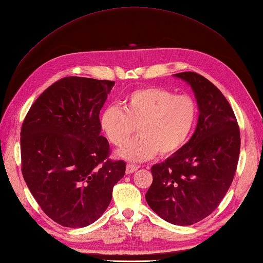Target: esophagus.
<instances>
[{
	"label": "esophagus",
	"mask_w": 263,
	"mask_h": 263,
	"mask_svg": "<svg viewBox=\"0 0 263 263\" xmlns=\"http://www.w3.org/2000/svg\"><path fill=\"white\" fill-rule=\"evenodd\" d=\"M136 170H138V166L137 165L132 164V163H127V165H126V173L127 174H130V173L136 171Z\"/></svg>",
	"instance_id": "34e87169"
}]
</instances>
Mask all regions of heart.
I'll use <instances>...</instances> for the list:
<instances>
[{
    "label": "heart",
    "mask_w": 263,
    "mask_h": 263,
    "mask_svg": "<svg viewBox=\"0 0 263 263\" xmlns=\"http://www.w3.org/2000/svg\"><path fill=\"white\" fill-rule=\"evenodd\" d=\"M197 119L195 101L163 87L147 86L126 95L123 108L109 105L100 117L102 132L110 144L124 146L137 127L138 136L119 156L139 162L159 154L178 153L190 139Z\"/></svg>",
    "instance_id": "1"
}]
</instances>
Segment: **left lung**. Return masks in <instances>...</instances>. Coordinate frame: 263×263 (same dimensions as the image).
Segmentation results:
<instances>
[{
    "label": "left lung",
    "mask_w": 263,
    "mask_h": 263,
    "mask_svg": "<svg viewBox=\"0 0 263 263\" xmlns=\"http://www.w3.org/2000/svg\"><path fill=\"white\" fill-rule=\"evenodd\" d=\"M173 76L192 87L200 115L185 146L153 165L146 201L165 221L189 226L208 217L226 195L239 158L240 132L232 106L208 79L195 72Z\"/></svg>",
    "instance_id": "left-lung-1"
}]
</instances>
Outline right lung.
<instances>
[{
    "label": "right lung",
    "instance_id": "1",
    "mask_svg": "<svg viewBox=\"0 0 263 263\" xmlns=\"http://www.w3.org/2000/svg\"><path fill=\"white\" fill-rule=\"evenodd\" d=\"M115 82L67 77L46 89L21 130L22 173L38 205L59 225L82 228L98 220L126 170L108 159L100 110Z\"/></svg>",
    "mask_w": 263,
    "mask_h": 263
}]
</instances>
